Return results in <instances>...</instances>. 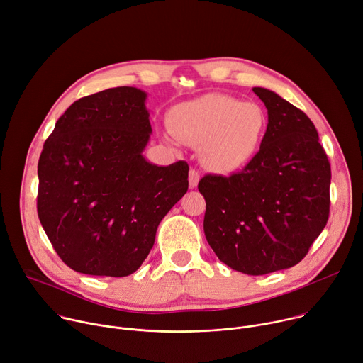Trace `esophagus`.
I'll list each match as a JSON object with an SVG mask.
<instances>
[{
    "label": "esophagus",
    "instance_id": "1",
    "mask_svg": "<svg viewBox=\"0 0 363 363\" xmlns=\"http://www.w3.org/2000/svg\"><path fill=\"white\" fill-rule=\"evenodd\" d=\"M188 181H189V186H191V188H196V185H199V182H200V174H199V171L191 169V171H189Z\"/></svg>",
    "mask_w": 363,
    "mask_h": 363
}]
</instances>
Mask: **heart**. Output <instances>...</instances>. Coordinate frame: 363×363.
Segmentation results:
<instances>
[{"mask_svg": "<svg viewBox=\"0 0 363 363\" xmlns=\"http://www.w3.org/2000/svg\"><path fill=\"white\" fill-rule=\"evenodd\" d=\"M168 124L175 139L200 146V157L207 169L233 174L257 155L268 128V116L256 103H242L225 94H207L175 106Z\"/></svg>", "mask_w": 363, "mask_h": 363, "instance_id": "b5f03b06", "label": "heart"}]
</instances>
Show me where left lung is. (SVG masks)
<instances>
[{"label":"left lung","mask_w":363,"mask_h":363,"mask_svg":"<svg viewBox=\"0 0 363 363\" xmlns=\"http://www.w3.org/2000/svg\"><path fill=\"white\" fill-rule=\"evenodd\" d=\"M253 92L268 110L257 155L239 174L206 175L199 189L217 257L238 272L265 275L296 265L323 232L332 171L313 121L271 89Z\"/></svg>","instance_id":"1"}]
</instances>
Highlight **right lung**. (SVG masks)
<instances>
[{
  "instance_id": "obj_1",
  "label": "right lung",
  "mask_w": 363,
  "mask_h": 363,
  "mask_svg": "<svg viewBox=\"0 0 363 363\" xmlns=\"http://www.w3.org/2000/svg\"><path fill=\"white\" fill-rule=\"evenodd\" d=\"M147 94L104 89L56 121L39 159L38 213L56 253L85 275L127 277L150 253L162 218L188 191V163H150Z\"/></svg>"
}]
</instances>
